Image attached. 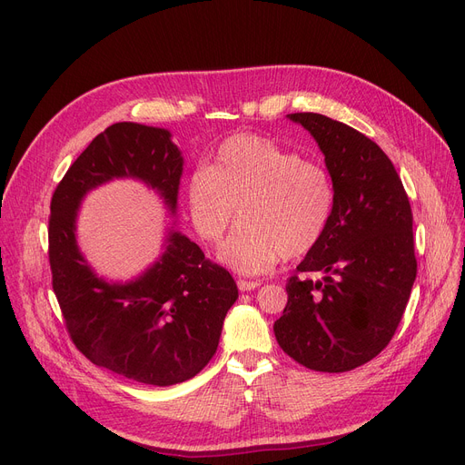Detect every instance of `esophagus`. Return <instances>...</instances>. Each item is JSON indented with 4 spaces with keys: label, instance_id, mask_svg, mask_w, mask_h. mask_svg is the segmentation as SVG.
Returning a JSON list of instances; mask_svg holds the SVG:
<instances>
[{
    "label": "esophagus",
    "instance_id": "34e87169",
    "mask_svg": "<svg viewBox=\"0 0 465 465\" xmlns=\"http://www.w3.org/2000/svg\"><path fill=\"white\" fill-rule=\"evenodd\" d=\"M260 284H262L260 281H245V279H239V281H237V286H239V290H242V292H251V290L258 288Z\"/></svg>",
    "mask_w": 465,
    "mask_h": 465
}]
</instances>
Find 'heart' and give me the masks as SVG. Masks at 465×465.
<instances>
[{"label": "heart", "instance_id": "b5f03b06", "mask_svg": "<svg viewBox=\"0 0 465 465\" xmlns=\"http://www.w3.org/2000/svg\"><path fill=\"white\" fill-rule=\"evenodd\" d=\"M333 203V183L321 162L254 134L228 137L207 169H195L188 181L192 223L203 241L223 239L239 209L242 224L220 258L242 275L311 252L328 230Z\"/></svg>", "mask_w": 465, "mask_h": 465}]
</instances>
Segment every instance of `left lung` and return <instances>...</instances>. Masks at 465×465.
Wrapping results in <instances>:
<instances>
[{"label": "left lung", "mask_w": 465, "mask_h": 465, "mask_svg": "<svg viewBox=\"0 0 465 465\" xmlns=\"http://www.w3.org/2000/svg\"><path fill=\"white\" fill-rule=\"evenodd\" d=\"M288 116L324 153L335 203L326 233L298 265L302 277L286 282L288 303L273 331L303 368L343 373L384 351L401 322L417 277L412 211L375 141L319 113Z\"/></svg>", "instance_id": "1"}]
</instances>
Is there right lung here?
Returning <instances> with one entry per match:
<instances>
[{"instance_id":"right-lung-1","label":"right lung","mask_w":465,"mask_h":465,"mask_svg":"<svg viewBox=\"0 0 465 465\" xmlns=\"http://www.w3.org/2000/svg\"><path fill=\"white\" fill-rule=\"evenodd\" d=\"M169 132L116 122L86 146L58 183L48 216V263L65 330L92 363L151 386L198 375L216 352L237 284L193 241L169 235L149 272L128 284L97 279L75 242L83 195L114 177L156 188L175 209L183 158Z\"/></svg>"}]
</instances>
